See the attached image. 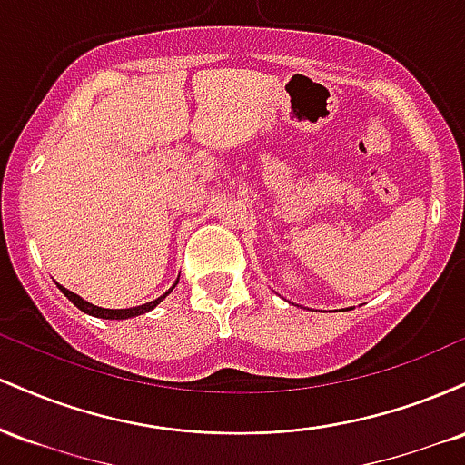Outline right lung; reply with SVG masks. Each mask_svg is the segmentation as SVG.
<instances>
[{"mask_svg":"<svg viewBox=\"0 0 465 465\" xmlns=\"http://www.w3.org/2000/svg\"><path fill=\"white\" fill-rule=\"evenodd\" d=\"M179 282V280H177ZM177 282H174V284H177ZM58 288H61V292L63 295L67 297L69 302L74 303V306L76 308H80V311L83 312H87V314H92V317H98V319H131V317H137V314H143V312H148V311H153L154 306H157L159 302L162 300H165V295H168L170 291H173V288H170L168 292H165V295H162V297H157V300H153V302H148V303H142V306H135V308H100V306H94V303H89V302H84L83 297H78L76 292H72V291H67L65 286H61V284H56Z\"/></svg>","mask_w":465,"mask_h":465,"instance_id":"add662e5","label":"right lung"}]
</instances>
